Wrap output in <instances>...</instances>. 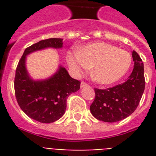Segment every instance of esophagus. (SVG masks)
<instances>
[{
  "mask_svg": "<svg viewBox=\"0 0 156 156\" xmlns=\"http://www.w3.org/2000/svg\"><path fill=\"white\" fill-rule=\"evenodd\" d=\"M87 86H88V84H87V83H84V82H82V83H81L80 87H81V88H83V87H87Z\"/></svg>",
  "mask_w": 156,
  "mask_h": 156,
  "instance_id": "1",
  "label": "esophagus"
}]
</instances>
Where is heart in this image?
I'll return each mask as SVG.
<instances>
[{
	"label": "heart",
	"instance_id": "b5f03b06",
	"mask_svg": "<svg viewBox=\"0 0 156 156\" xmlns=\"http://www.w3.org/2000/svg\"><path fill=\"white\" fill-rule=\"evenodd\" d=\"M67 63L75 74L92 66L91 77L96 83L109 85L126 75L132 64L128 52L104 42L91 43L67 54Z\"/></svg>",
	"mask_w": 156,
	"mask_h": 156
}]
</instances>
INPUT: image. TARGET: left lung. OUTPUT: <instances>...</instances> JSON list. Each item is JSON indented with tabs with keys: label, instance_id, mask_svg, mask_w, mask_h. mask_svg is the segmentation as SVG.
Returning a JSON list of instances; mask_svg holds the SVG:
<instances>
[{
	"label": "left lung",
	"instance_id": "left-lung-1",
	"mask_svg": "<svg viewBox=\"0 0 156 156\" xmlns=\"http://www.w3.org/2000/svg\"><path fill=\"white\" fill-rule=\"evenodd\" d=\"M133 69L128 80L105 90L95 88L90 110L94 117L104 122H116L135 111L145 89L144 66L135 51L132 52Z\"/></svg>",
	"mask_w": 156,
	"mask_h": 156
}]
</instances>
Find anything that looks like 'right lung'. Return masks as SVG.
I'll return each mask as SVG.
<instances>
[{"mask_svg":"<svg viewBox=\"0 0 156 156\" xmlns=\"http://www.w3.org/2000/svg\"><path fill=\"white\" fill-rule=\"evenodd\" d=\"M63 47V39L50 38L26 48L18 62L14 79L15 96L21 109L33 120L52 123L65 114L69 95L80 89V82L71 78L62 66L50 77L33 79L26 66L27 56L33 52Z\"/></svg>","mask_w":156,"mask_h":156,"instance_id":"right-lung-1","label":"right lung"}]
</instances>
